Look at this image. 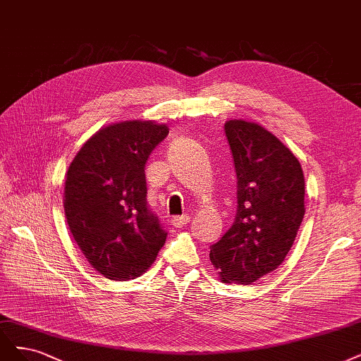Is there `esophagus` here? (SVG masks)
<instances>
[{"label":"esophagus","instance_id":"34e87169","mask_svg":"<svg viewBox=\"0 0 361 361\" xmlns=\"http://www.w3.org/2000/svg\"><path fill=\"white\" fill-rule=\"evenodd\" d=\"M190 222V216H186V215H182V216H175L171 219V224L175 227H183L185 224H188Z\"/></svg>","mask_w":361,"mask_h":361}]
</instances>
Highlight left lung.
I'll use <instances>...</instances> for the list:
<instances>
[{
	"instance_id": "obj_1",
	"label": "left lung",
	"mask_w": 361,
	"mask_h": 361,
	"mask_svg": "<svg viewBox=\"0 0 361 361\" xmlns=\"http://www.w3.org/2000/svg\"><path fill=\"white\" fill-rule=\"evenodd\" d=\"M226 135L238 176V214L210 261L224 283L250 285L276 270L305 216V176L299 159L257 122L230 119Z\"/></svg>"
}]
</instances>
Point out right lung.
Returning <instances> with one entry per match:
<instances>
[{"instance_id":"obj_1","label":"right lung","mask_w":361,"mask_h":361,"mask_svg":"<svg viewBox=\"0 0 361 361\" xmlns=\"http://www.w3.org/2000/svg\"><path fill=\"white\" fill-rule=\"evenodd\" d=\"M169 134L166 123L128 119L98 130L66 175L64 212L88 263L107 279L130 281L154 264L167 233L146 206L145 166Z\"/></svg>"}]
</instances>
